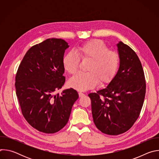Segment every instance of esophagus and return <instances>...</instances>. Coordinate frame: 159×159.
<instances>
[{
  "mask_svg": "<svg viewBox=\"0 0 159 159\" xmlns=\"http://www.w3.org/2000/svg\"><path fill=\"white\" fill-rule=\"evenodd\" d=\"M79 97H80V98H82V97H83V96H85V94H84V93H81V92L79 93Z\"/></svg>",
  "mask_w": 159,
  "mask_h": 159,
  "instance_id": "esophagus-1",
  "label": "esophagus"
}]
</instances>
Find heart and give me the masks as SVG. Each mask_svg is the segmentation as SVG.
I'll use <instances>...</instances> for the list:
<instances>
[{"label": "heart", "instance_id": "heart-1", "mask_svg": "<svg viewBox=\"0 0 159 159\" xmlns=\"http://www.w3.org/2000/svg\"><path fill=\"white\" fill-rule=\"evenodd\" d=\"M75 52H68L63 58L65 70L70 74H75L79 69L80 58L90 60L87 72H80L72 77L69 85L79 90H85L96 86L99 81L105 84L110 81L116 74L120 64L118 54L110 51L102 41L94 39L81 44Z\"/></svg>", "mask_w": 159, "mask_h": 159}]
</instances>
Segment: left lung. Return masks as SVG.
<instances>
[{
    "mask_svg": "<svg viewBox=\"0 0 159 159\" xmlns=\"http://www.w3.org/2000/svg\"><path fill=\"white\" fill-rule=\"evenodd\" d=\"M116 46L120 57L116 74L106 87L88 94L96 126L109 135L123 133L131 128L140 115L146 90L137 55L121 41Z\"/></svg>",
    "mask_w": 159,
    "mask_h": 159,
    "instance_id": "8db88e82",
    "label": "left lung"
}]
</instances>
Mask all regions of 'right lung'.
Returning <instances> with one entry per match:
<instances>
[{"label":"right lung","mask_w":159,"mask_h":159,"mask_svg":"<svg viewBox=\"0 0 159 159\" xmlns=\"http://www.w3.org/2000/svg\"><path fill=\"white\" fill-rule=\"evenodd\" d=\"M69 47L65 40L58 38L34 45L16 74V95L22 115L31 126L44 133H56L66 125L79 98L72 88L55 94L65 82L62 61Z\"/></svg>","instance_id":"add662e5"}]
</instances>
